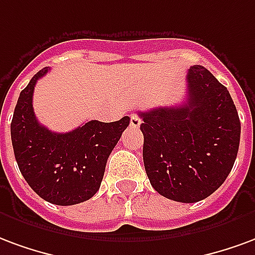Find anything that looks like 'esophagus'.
I'll list each match as a JSON object with an SVG mask.
<instances>
[{"label": "esophagus", "instance_id": "esophagus-1", "mask_svg": "<svg viewBox=\"0 0 255 255\" xmlns=\"http://www.w3.org/2000/svg\"><path fill=\"white\" fill-rule=\"evenodd\" d=\"M141 122H142V121H141V118L137 114L130 115V126H131V128H140Z\"/></svg>", "mask_w": 255, "mask_h": 255}]
</instances>
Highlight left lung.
<instances>
[{
	"label": "left lung",
	"instance_id": "8db88e82",
	"mask_svg": "<svg viewBox=\"0 0 255 255\" xmlns=\"http://www.w3.org/2000/svg\"><path fill=\"white\" fill-rule=\"evenodd\" d=\"M186 103L138 113L146 175L159 194L197 202L222 186L241 140V121L228 89L201 65L187 70Z\"/></svg>",
	"mask_w": 255,
	"mask_h": 255
}]
</instances>
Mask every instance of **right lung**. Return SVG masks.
Instances as JSON below:
<instances>
[{"instance_id": "1", "label": "right lung", "mask_w": 255, "mask_h": 255, "mask_svg": "<svg viewBox=\"0 0 255 255\" xmlns=\"http://www.w3.org/2000/svg\"><path fill=\"white\" fill-rule=\"evenodd\" d=\"M49 70H39L20 92L10 124L13 152L24 179L39 197L55 205H74L99 190L107 159L130 118L89 121L68 133L44 128L33 113L32 95L36 81Z\"/></svg>"}]
</instances>
